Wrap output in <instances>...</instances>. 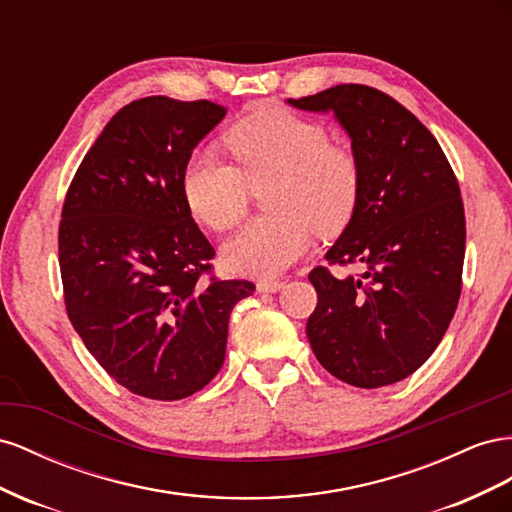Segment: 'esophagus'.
<instances>
[{"instance_id":"34e87169","label":"esophagus","mask_w":512,"mask_h":512,"mask_svg":"<svg viewBox=\"0 0 512 512\" xmlns=\"http://www.w3.org/2000/svg\"><path fill=\"white\" fill-rule=\"evenodd\" d=\"M285 287L283 281H259L257 283V291L259 294H276V291H281Z\"/></svg>"}]
</instances>
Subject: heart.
Masks as SVG:
<instances>
[{
    "label": "heart",
    "mask_w": 512,
    "mask_h": 512,
    "mask_svg": "<svg viewBox=\"0 0 512 512\" xmlns=\"http://www.w3.org/2000/svg\"><path fill=\"white\" fill-rule=\"evenodd\" d=\"M236 165L212 154L186 163L182 191L201 225L225 231L244 216L253 191H266L270 216L244 225L223 246L229 270L276 276L296 264L319 236L339 233L360 199V163L328 130L296 113L268 109L251 115L225 135Z\"/></svg>",
    "instance_id": "1"
}]
</instances>
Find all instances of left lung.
I'll return each instance as SVG.
<instances>
[{
  "mask_svg": "<svg viewBox=\"0 0 512 512\" xmlns=\"http://www.w3.org/2000/svg\"><path fill=\"white\" fill-rule=\"evenodd\" d=\"M287 102L332 111L362 175L356 212L326 259L364 272L311 270L317 306L306 337L345 384L401 382L435 352L459 304L465 214L455 171L427 126L375 87L345 83Z\"/></svg>",
  "mask_w": 512,
  "mask_h": 512,
  "instance_id": "1",
  "label": "left lung"
}]
</instances>
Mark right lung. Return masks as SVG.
<instances>
[{
	"mask_svg": "<svg viewBox=\"0 0 512 512\" xmlns=\"http://www.w3.org/2000/svg\"><path fill=\"white\" fill-rule=\"evenodd\" d=\"M225 113L210 100L130 102L64 199L57 246L70 324L100 367L145 399L178 401L210 384L231 309L255 291L212 274L214 248L182 191L195 145Z\"/></svg>",
	"mask_w": 512,
	"mask_h": 512,
	"instance_id": "1",
	"label": "right lung"
}]
</instances>
